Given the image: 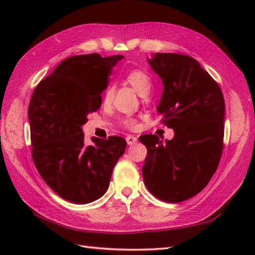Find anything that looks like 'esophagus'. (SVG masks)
<instances>
[{
  "label": "esophagus",
  "instance_id": "esophagus-1",
  "mask_svg": "<svg viewBox=\"0 0 255 255\" xmlns=\"http://www.w3.org/2000/svg\"><path fill=\"white\" fill-rule=\"evenodd\" d=\"M126 140H127L128 145H133V144H135L137 142V138L135 136H133V135H128L126 137Z\"/></svg>",
  "mask_w": 255,
  "mask_h": 255
}]
</instances>
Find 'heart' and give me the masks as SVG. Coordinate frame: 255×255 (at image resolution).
Returning a JSON list of instances; mask_svg holds the SVG:
<instances>
[{
  "label": "heart",
  "instance_id": "b5f03b06",
  "mask_svg": "<svg viewBox=\"0 0 255 255\" xmlns=\"http://www.w3.org/2000/svg\"><path fill=\"white\" fill-rule=\"evenodd\" d=\"M126 80L130 86L138 92V95L141 97L148 95L152 88L151 76L142 70H133L128 72L126 76ZM113 94H114V88L113 87L107 88L103 95V101L110 102L111 99L113 98ZM123 125L128 128H134L136 127V121L133 118H127L123 120Z\"/></svg>",
  "mask_w": 255,
  "mask_h": 255
}]
</instances>
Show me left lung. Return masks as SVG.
<instances>
[{
    "instance_id": "8db88e82",
    "label": "left lung",
    "mask_w": 255,
    "mask_h": 255,
    "mask_svg": "<svg viewBox=\"0 0 255 255\" xmlns=\"http://www.w3.org/2000/svg\"><path fill=\"white\" fill-rule=\"evenodd\" d=\"M164 84L157 112L173 128L171 140L143 135L148 155L142 166L145 186L169 203L199 194L217 170L225 134V99L218 84L188 55L155 53L148 58Z\"/></svg>"
}]
</instances>
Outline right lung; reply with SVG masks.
<instances>
[{"label":"right lung","mask_w":255,"mask_h":255,"mask_svg":"<svg viewBox=\"0 0 255 255\" xmlns=\"http://www.w3.org/2000/svg\"><path fill=\"white\" fill-rule=\"evenodd\" d=\"M122 55L97 53L69 57L35 88L28 106L32 156L48 186L63 199L86 204L101 198L113 169L125 153L122 137H92L84 142L82 127L101 106V94Z\"/></svg>","instance_id":"add662e5"}]
</instances>
